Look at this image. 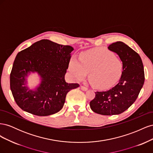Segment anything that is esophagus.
<instances>
[{
  "mask_svg": "<svg viewBox=\"0 0 153 153\" xmlns=\"http://www.w3.org/2000/svg\"><path fill=\"white\" fill-rule=\"evenodd\" d=\"M80 89H81L82 91H85L87 90V87H84V86H82V85L80 86Z\"/></svg>",
  "mask_w": 153,
  "mask_h": 153,
  "instance_id": "1",
  "label": "esophagus"
}]
</instances>
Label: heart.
Returning a JSON list of instances; mask_svg holds the SVG:
<instances>
[{
	"label": "heart",
	"mask_w": 153,
	"mask_h": 153,
	"mask_svg": "<svg viewBox=\"0 0 153 153\" xmlns=\"http://www.w3.org/2000/svg\"><path fill=\"white\" fill-rule=\"evenodd\" d=\"M80 61L72 58L68 69L76 81L84 80L89 73L91 82L96 88L106 89L120 79L123 63L117 55L105 47H98L82 52Z\"/></svg>",
	"instance_id": "1"
}]
</instances>
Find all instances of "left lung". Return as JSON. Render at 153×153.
<instances>
[{
    "mask_svg": "<svg viewBox=\"0 0 153 153\" xmlns=\"http://www.w3.org/2000/svg\"><path fill=\"white\" fill-rule=\"evenodd\" d=\"M108 48L117 53L122 60V75L111 89L96 92L90 106L95 113L112 115L123 113L135 102L144 83L145 75L140 55L127 45L117 41Z\"/></svg>",
    "mask_w": 153,
    "mask_h": 153,
    "instance_id": "8db88e82",
    "label": "left lung"
}]
</instances>
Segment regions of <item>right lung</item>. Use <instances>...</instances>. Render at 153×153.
<instances>
[{
    "label": "right lung",
    "instance_id": "obj_1",
    "mask_svg": "<svg viewBox=\"0 0 153 153\" xmlns=\"http://www.w3.org/2000/svg\"><path fill=\"white\" fill-rule=\"evenodd\" d=\"M73 50L71 46L42 39L17 54L10 74V88L21 109L38 116H47L62 108L68 92L79 87L64 80ZM30 72H38L42 78L36 91L25 85V78Z\"/></svg>",
    "mask_w": 153,
    "mask_h": 153
}]
</instances>
